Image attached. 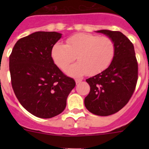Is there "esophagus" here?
Here are the masks:
<instances>
[{
  "label": "esophagus",
  "mask_w": 149,
  "mask_h": 149,
  "mask_svg": "<svg viewBox=\"0 0 149 149\" xmlns=\"http://www.w3.org/2000/svg\"><path fill=\"white\" fill-rule=\"evenodd\" d=\"M81 79H75V81H76V84H79V83H80L81 81Z\"/></svg>",
  "instance_id": "1"
}]
</instances>
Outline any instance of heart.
I'll use <instances>...</instances> for the list:
<instances>
[{"label": "heart", "instance_id": "heart-1", "mask_svg": "<svg viewBox=\"0 0 149 149\" xmlns=\"http://www.w3.org/2000/svg\"><path fill=\"white\" fill-rule=\"evenodd\" d=\"M52 60L61 70H64L76 58L79 63L65 70L71 76L98 74L112 63L115 55V45L112 39L86 33L71 36L66 45L56 43L52 47Z\"/></svg>", "mask_w": 149, "mask_h": 149}]
</instances>
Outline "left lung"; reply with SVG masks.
<instances>
[{"instance_id":"8db88e82","label":"left lung","mask_w":149,"mask_h":149,"mask_svg":"<svg viewBox=\"0 0 149 149\" xmlns=\"http://www.w3.org/2000/svg\"><path fill=\"white\" fill-rule=\"evenodd\" d=\"M97 32L112 39L115 55L107 68L86 80L90 92L84 104L94 115L108 116L120 110L133 95L138 80V63L133 43L123 33L107 29Z\"/></svg>"}]
</instances>
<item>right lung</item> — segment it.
I'll list each match as a JSON object with an SVG mask.
<instances>
[{
	"label": "right lung",
	"instance_id": "right-lung-1",
	"mask_svg": "<svg viewBox=\"0 0 149 149\" xmlns=\"http://www.w3.org/2000/svg\"><path fill=\"white\" fill-rule=\"evenodd\" d=\"M61 37L56 31H36L18 40L9 57L15 95L24 108L40 118L61 114L76 86L52 60V47Z\"/></svg>",
	"mask_w": 149,
	"mask_h": 149
}]
</instances>
